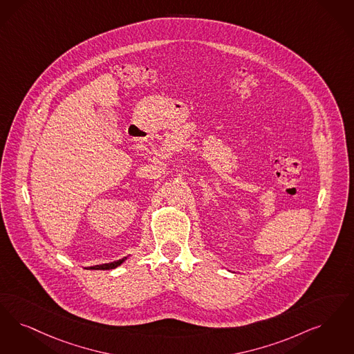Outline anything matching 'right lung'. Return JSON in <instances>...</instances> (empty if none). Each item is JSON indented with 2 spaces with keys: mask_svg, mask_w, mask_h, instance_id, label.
Instances as JSON below:
<instances>
[{
  "mask_svg": "<svg viewBox=\"0 0 354 354\" xmlns=\"http://www.w3.org/2000/svg\"><path fill=\"white\" fill-rule=\"evenodd\" d=\"M129 257V255H127ZM127 257H124V258H121V259H118V261H113V262H109V263H102V265H96V266H91V268H88V269L92 270H112L115 269V268H118L120 265H122L125 261L127 259Z\"/></svg>",
  "mask_w": 354,
  "mask_h": 354,
  "instance_id": "add662e5",
  "label": "right lung"
}]
</instances>
